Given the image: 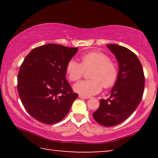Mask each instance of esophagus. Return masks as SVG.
I'll list each match as a JSON object with an SVG mask.
<instances>
[{
    "instance_id": "34e87169",
    "label": "esophagus",
    "mask_w": 158,
    "mask_h": 158,
    "mask_svg": "<svg viewBox=\"0 0 158 158\" xmlns=\"http://www.w3.org/2000/svg\"><path fill=\"white\" fill-rule=\"evenodd\" d=\"M79 97H80V98H83V99H88V96H83V95H81V94L79 95Z\"/></svg>"
}]
</instances>
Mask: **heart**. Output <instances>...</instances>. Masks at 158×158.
Segmentation results:
<instances>
[{
  "instance_id": "heart-1",
  "label": "heart",
  "mask_w": 158,
  "mask_h": 158,
  "mask_svg": "<svg viewBox=\"0 0 158 158\" xmlns=\"http://www.w3.org/2000/svg\"><path fill=\"white\" fill-rule=\"evenodd\" d=\"M81 63L75 60H69L66 65V73L71 81H78L85 74V70H90L91 79L75 83L73 89L85 96L98 94L102 86L109 88L113 86L118 78V68L111 62L109 56L101 52H91L81 56Z\"/></svg>"
}]
</instances>
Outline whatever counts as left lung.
I'll use <instances>...</instances> for the list:
<instances>
[{"label": "left lung", "instance_id": "obj_1", "mask_svg": "<svg viewBox=\"0 0 158 158\" xmlns=\"http://www.w3.org/2000/svg\"><path fill=\"white\" fill-rule=\"evenodd\" d=\"M118 64V78L107 100L101 99L100 106L93 114L94 119L104 127L121 124L134 113L141 102L144 75L137 56L126 47L106 44Z\"/></svg>", "mask_w": 158, "mask_h": 158}]
</instances>
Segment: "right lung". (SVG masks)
I'll use <instances>...</instances> for the list:
<instances>
[{
	"instance_id": "1",
	"label": "right lung",
	"mask_w": 158,
	"mask_h": 158,
	"mask_svg": "<svg viewBox=\"0 0 158 158\" xmlns=\"http://www.w3.org/2000/svg\"><path fill=\"white\" fill-rule=\"evenodd\" d=\"M77 49L43 45L32 49L21 64L17 85L19 97L28 113L39 122H60L77 98L65 78L67 63Z\"/></svg>"
}]
</instances>
